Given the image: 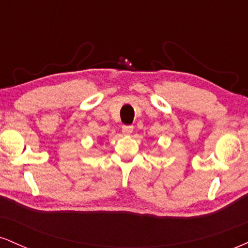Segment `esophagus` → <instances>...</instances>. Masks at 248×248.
<instances>
[{
    "label": "esophagus",
    "mask_w": 248,
    "mask_h": 248,
    "mask_svg": "<svg viewBox=\"0 0 248 248\" xmlns=\"http://www.w3.org/2000/svg\"><path fill=\"white\" fill-rule=\"evenodd\" d=\"M133 130H134L133 126H122V133H124V135H130V134L133 133Z\"/></svg>",
    "instance_id": "obj_1"
}]
</instances>
